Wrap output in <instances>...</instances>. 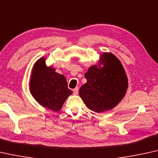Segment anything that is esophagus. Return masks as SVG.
I'll use <instances>...</instances> for the list:
<instances>
[{
	"instance_id": "esophagus-1",
	"label": "esophagus",
	"mask_w": 158,
	"mask_h": 158,
	"mask_svg": "<svg viewBox=\"0 0 158 158\" xmlns=\"http://www.w3.org/2000/svg\"><path fill=\"white\" fill-rule=\"evenodd\" d=\"M78 92H79V89H78V87L75 88V89H73V93H74V94L77 95V94H78Z\"/></svg>"
}]
</instances>
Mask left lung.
Wrapping results in <instances>:
<instances>
[{"label":"left lung","mask_w":158,"mask_h":158,"mask_svg":"<svg viewBox=\"0 0 158 158\" xmlns=\"http://www.w3.org/2000/svg\"><path fill=\"white\" fill-rule=\"evenodd\" d=\"M79 89V96L90 110L97 113L112 110L124 98L128 79L123 64L115 55L104 52L98 64L91 66Z\"/></svg>","instance_id":"left-lung-1"}]
</instances>
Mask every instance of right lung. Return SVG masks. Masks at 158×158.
I'll return each mask as SVG.
<instances>
[{"mask_svg":"<svg viewBox=\"0 0 158 158\" xmlns=\"http://www.w3.org/2000/svg\"><path fill=\"white\" fill-rule=\"evenodd\" d=\"M29 86L35 101L54 112L61 110L64 102L72 94V91L68 89L65 77L56 72L54 67L46 66L44 57L33 66Z\"/></svg>","mask_w":158,"mask_h":158,"instance_id":"obj_1","label":"right lung"}]
</instances>
